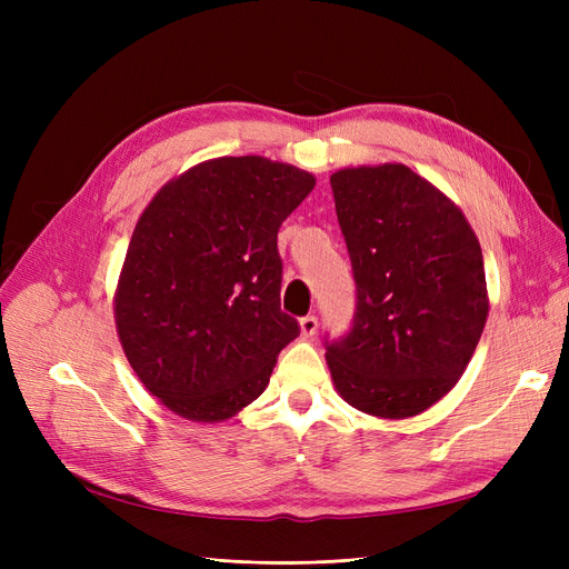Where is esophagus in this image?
I'll use <instances>...</instances> for the list:
<instances>
[{
    "mask_svg": "<svg viewBox=\"0 0 569 569\" xmlns=\"http://www.w3.org/2000/svg\"><path fill=\"white\" fill-rule=\"evenodd\" d=\"M299 330H301V337H313L318 332V318L316 316H306L299 320Z\"/></svg>",
    "mask_w": 569,
    "mask_h": 569,
    "instance_id": "34e87169",
    "label": "esophagus"
}]
</instances>
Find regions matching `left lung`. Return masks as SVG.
I'll return each mask as SVG.
<instances>
[{"label":"left lung","instance_id":"1","mask_svg":"<svg viewBox=\"0 0 569 569\" xmlns=\"http://www.w3.org/2000/svg\"><path fill=\"white\" fill-rule=\"evenodd\" d=\"M330 182L358 303L327 368L356 410L416 418L458 385L485 332L479 239L458 203L403 163L339 168Z\"/></svg>","mask_w":569,"mask_h":569}]
</instances>
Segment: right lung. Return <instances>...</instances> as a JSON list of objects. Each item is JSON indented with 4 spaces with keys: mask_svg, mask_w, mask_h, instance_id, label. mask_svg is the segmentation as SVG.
<instances>
[{
    "mask_svg": "<svg viewBox=\"0 0 569 569\" xmlns=\"http://www.w3.org/2000/svg\"><path fill=\"white\" fill-rule=\"evenodd\" d=\"M316 176L266 157H218L147 203L113 291L120 347L144 389L192 422L263 393L299 322L280 311L282 220Z\"/></svg>",
    "mask_w": 569,
    "mask_h": 569,
    "instance_id": "right-lung-1",
    "label": "right lung"
}]
</instances>
